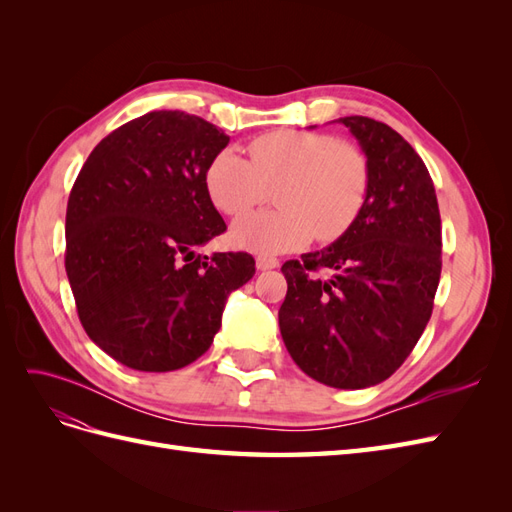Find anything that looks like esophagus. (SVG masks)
Here are the masks:
<instances>
[{
	"mask_svg": "<svg viewBox=\"0 0 512 512\" xmlns=\"http://www.w3.org/2000/svg\"><path fill=\"white\" fill-rule=\"evenodd\" d=\"M280 267V260L277 258H271V256H258L256 258V269L258 271H269V269H275Z\"/></svg>",
	"mask_w": 512,
	"mask_h": 512,
	"instance_id": "34e87169",
	"label": "esophagus"
}]
</instances>
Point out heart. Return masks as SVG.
<instances>
[{"mask_svg": "<svg viewBox=\"0 0 512 512\" xmlns=\"http://www.w3.org/2000/svg\"><path fill=\"white\" fill-rule=\"evenodd\" d=\"M250 162L220 151L207 168L213 205L239 215L269 196L280 209L239 218L230 239L254 254L299 250L316 237L333 241L359 218L369 190V164L361 147L320 132L277 130L247 145Z\"/></svg>", "mask_w": 512, "mask_h": 512, "instance_id": "b5f03b06", "label": "heart"}]
</instances>
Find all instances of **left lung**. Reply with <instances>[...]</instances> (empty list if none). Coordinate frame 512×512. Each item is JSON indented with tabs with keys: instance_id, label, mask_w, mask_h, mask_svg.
<instances>
[{
	"instance_id": "left-lung-1",
	"label": "left lung",
	"mask_w": 512,
	"mask_h": 512,
	"mask_svg": "<svg viewBox=\"0 0 512 512\" xmlns=\"http://www.w3.org/2000/svg\"><path fill=\"white\" fill-rule=\"evenodd\" d=\"M337 121L367 158V198L337 241L284 262L280 331L309 378L367 389L395 374L427 327L442 224L429 170L404 136L361 115Z\"/></svg>"
}]
</instances>
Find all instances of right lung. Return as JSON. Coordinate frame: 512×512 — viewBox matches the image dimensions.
<instances>
[{
  "instance_id": "obj_1",
  "label": "right lung",
  "mask_w": 512,
  "mask_h": 512,
  "mask_svg": "<svg viewBox=\"0 0 512 512\" xmlns=\"http://www.w3.org/2000/svg\"><path fill=\"white\" fill-rule=\"evenodd\" d=\"M230 136L181 111H153L89 153L66 211V273L91 342L138 371L194 363L222 327L228 294L256 262L196 254L226 224L207 168Z\"/></svg>"
}]
</instances>
